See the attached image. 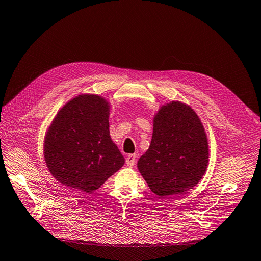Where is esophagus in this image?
Wrapping results in <instances>:
<instances>
[{
    "instance_id": "34e87169",
    "label": "esophagus",
    "mask_w": 261,
    "mask_h": 261,
    "mask_svg": "<svg viewBox=\"0 0 261 261\" xmlns=\"http://www.w3.org/2000/svg\"><path fill=\"white\" fill-rule=\"evenodd\" d=\"M137 161V155L136 154H129L125 158V163L128 166H133Z\"/></svg>"
}]
</instances>
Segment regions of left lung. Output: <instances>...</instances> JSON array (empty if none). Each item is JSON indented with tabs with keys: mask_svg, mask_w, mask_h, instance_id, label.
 Instances as JSON below:
<instances>
[{
	"mask_svg": "<svg viewBox=\"0 0 261 261\" xmlns=\"http://www.w3.org/2000/svg\"><path fill=\"white\" fill-rule=\"evenodd\" d=\"M208 140L192 107L171 101L153 117L150 148L138 169L150 190L160 197L189 191L202 179L208 165Z\"/></svg>",
	"mask_w": 261,
	"mask_h": 261,
	"instance_id": "obj_1",
	"label": "left lung"
}]
</instances>
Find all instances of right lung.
Masks as SVG:
<instances>
[{
	"label": "right lung",
	"instance_id": "obj_1",
	"mask_svg": "<svg viewBox=\"0 0 261 261\" xmlns=\"http://www.w3.org/2000/svg\"><path fill=\"white\" fill-rule=\"evenodd\" d=\"M110 103L82 93L59 109L44 140L46 165L59 183L92 193L124 164L109 131Z\"/></svg>",
	"mask_w": 261,
	"mask_h": 261
}]
</instances>
